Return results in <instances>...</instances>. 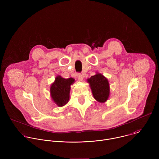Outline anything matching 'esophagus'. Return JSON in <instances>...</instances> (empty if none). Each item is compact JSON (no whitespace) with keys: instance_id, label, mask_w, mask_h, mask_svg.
I'll return each instance as SVG.
<instances>
[{"instance_id":"obj_1","label":"esophagus","mask_w":159,"mask_h":159,"mask_svg":"<svg viewBox=\"0 0 159 159\" xmlns=\"http://www.w3.org/2000/svg\"><path fill=\"white\" fill-rule=\"evenodd\" d=\"M77 78H78V80H80V81H82L83 80V77H82V75L81 74H77Z\"/></svg>"}]
</instances>
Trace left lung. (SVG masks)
Instances as JSON below:
<instances>
[{"instance_id": "obj_1", "label": "left lung", "mask_w": 159, "mask_h": 159, "mask_svg": "<svg viewBox=\"0 0 159 159\" xmlns=\"http://www.w3.org/2000/svg\"><path fill=\"white\" fill-rule=\"evenodd\" d=\"M87 81L95 99L102 103L106 102L109 96V85L107 79L102 75L98 74L88 79Z\"/></svg>"}]
</instances>
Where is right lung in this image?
<instances>
[{
  "label": "right lung",
  "mask_w": 159,
  "mask_h": 159,
  "mask_svg": "<svg viewBox=\"0 0 159 159\" xmlns=\"http://www.w3.org/2000/svg\"><path fill=\"white\" fill-rule=\"evenodd\" d=\"M75 80L73 78L63 79L57 76L50 87L51 96L57 106L61 107L66 104L69 100L70 85Z\"/></svg>",
  "instance_id": "right-lung-1"
}]
</instances>
